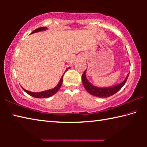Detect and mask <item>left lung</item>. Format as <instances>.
I'll return each mask as SVG.
<instances>
[{
  "label": "left lung",
  "instance_id": "left-lung-1",
  "mask_svg": "<svg viewBox=\"0 0 147 147\" xmlns=\"http://www.w3.org/2000/svg\"><path fill=\"white\" fill-rule=\"evenodd\" d=\"M128 75L129 74H128L127 76L123 82H122L121 83L117 84V85L112 87H108V88H98V87L92 85L88 80V79L86 78L85 71L82 74V81L84 88L86 89V91L89 94L93 96H97V97L106 98L113 95L114 94L116 93L117 92L119 91L123 88V86L125 84L126 80H127Z\"/></svg>",
  "mask_w": 147,
  "mask_h": 147
}]
</instances>
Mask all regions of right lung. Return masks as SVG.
<instances>
[{
	"mask_svg": "<svg viewBox=\"0 0 147 147\" xmlns=\"http://www.w3.org/2000/svg\"><path fill=\"white\" fill-rule=\"evenodd\" d=\"M47 27H40V28H38L35 30L33 32H32V33H36V32H40V31H44L47 30ZM69 68L67 69V70H68ZM66 70V71H67ZM63 76H61V78L60 79V80H59V83L58 84V85H57L55 88L52 89H49V90H47V91H42V92H39V93H34V92H31V91H27L26 89H24L23 88V90L26 92V93H28L30 95L33 96V97L35 98H49L50 96L54 95V94L56 93L58 91V90L59 89V88H61V84L62 82H63Z\"/></svg>",
	"mask_w": 147,
	"mask_h": 147,
	"instance_id": "1",
	"label": "right lung"
}]
</instances>
